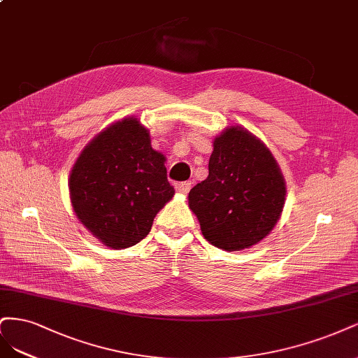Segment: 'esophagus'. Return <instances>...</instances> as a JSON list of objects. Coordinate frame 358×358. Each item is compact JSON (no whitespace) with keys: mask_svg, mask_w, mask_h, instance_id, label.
<instances>
[{"mask_svg":"<svg viewBox=\"0 0 358 358\" xmlns=\"http://www.w3.org/2000/svg\"><path fill=\"white\" fill-rule=\"evenodd\" d=\"M192 189V182L190 181H184V182H180L177 186V190L181 193V194H187Z\"/></svg>","mask_w":358,"mask_h":358,"instance_id":"esophagus-1","label":"esophagus"}]
</instances>
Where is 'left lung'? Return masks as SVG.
Masks as SVG:
<instances>
[{
	"label": "left lung",
	"mask_w": 358,
	"mask_h": 358,
	"mask_svg": "<svg viewBox=\"0 0 358 358\" xmlns=\"http://www.w3.org/2000/svg\"><path fill=\"white\" fill-rule=\"evenodd\" d=\"M213 147L210 174L190 190L189 208L214 247L250 248L271 234L282 214V172L266 144L242 126H227Z\"/></svg>",
	"instance_id": "8db88e82"
}]
</instances>
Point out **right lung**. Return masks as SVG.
Here are the masks:
<instances>
[{
	"instance_id": "obj_1",
	"label": "right lung",
	"mask_w": 358,
	"mask_h": 358,
	"mask_svg": "<svg viewBox=\"0 0 358 358\" xmlns=\"http://www.w3.org/2000/svg\"><path fill=\"white\" fill-rule=\"evenodd\" d=\"M165 162L140 119L107 126L85 145L68 178L78 222L108 248L138 244L176 194Z\"/></svg>"
}]
</instances>
